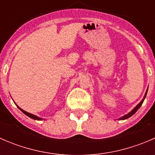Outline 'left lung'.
I'll return each mask as SVG.
<instances>
[{"label":"left lung","mask_w":155,"mask_h":155,"mask_svg":"<svg viewBox=\"0 0 155 155\" xmlns=\"http://www.w3.org/2000/svg\"><path fill=\"white\" fill-rule=\"evenodd\" d=\"M147 91H148V90L146 91V92H145V97H143V99L142 100V101L140 103V104H138V105L137 106V107H136L135 108H134V109H133L132 111H131L130 112V113H128L127 115H124V116H123V117H121V118H119V119H121V120H125V119H127V118H130V116H132L133 115H134V113H135L136 112H137V110H138L139 109H140V107H141L142 106V104H143V101H144V100H145V97H146V94H147Z\"/></svg>","instance_id":"8db88e82"}]
</instances>
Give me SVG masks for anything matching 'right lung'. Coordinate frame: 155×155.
<instances>
[{
	"mask_svg": "<svg viewBox=\"0 0 155 155\" xmlns=\"http://www.w3.org/2000/svg\"><path fill=\"white\" fill-rule=\"evenodd\" d=\"M18 109H20V110L21 111V112H23V113H24V114H25V115H27V116L30 117V118H33V119H34V120H41V119H42V118H38V117H37V116H36V115H32V114H31V113H28V112H25V111L22 110V109H20V108L18 107Z\"/></svg>",
	"mask_w": 155,
	"mask_h": 155,
	"instance_id": "add662e5",
	"label": "right lung"
}]
</instances>
